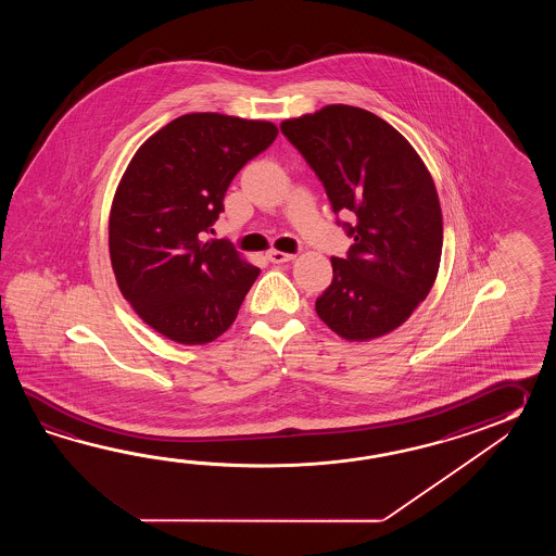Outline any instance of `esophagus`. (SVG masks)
Instances as JSON below:
<instances>
[{
    "mask_svg": "<svg viewBox=\"0 0 556 556\" xmlns=\"http://www.w3.org/2000/svg\"><path fill=\"white\" fill-rule=\"evenodd\" d=\"M266 256H268V261L274 262V264H283V262L294 261V254L280 252V250H270Z\"/></svg>",
    "mask_w": 556,
    "mask_h": 556,
    "instance_id": "34e87169",
    "label": "esophagus"
}]
</instances>
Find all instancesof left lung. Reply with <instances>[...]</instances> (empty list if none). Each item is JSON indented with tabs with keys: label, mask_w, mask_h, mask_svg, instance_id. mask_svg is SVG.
<instances>
[{
	"label": "left lung",
	"mask_w": 556,
	"mask_h": 556,
	"mask_svg": "<svg viewBox=\"0 0 556 556\" xmlns=\"http://www.w3.org/2000/svg\"><path fill=\"white\" fill-rule=\"evenodd\" d=\"M288 141L314 168L333 213H352L354 244L331 258L316 300L319 319L343 340L367 342L400 328L433 288L443 216L426 163L400 130L352 105L286 118Z\"/></svg>",
	"instance_id": "obj_1"
}]
</instances>
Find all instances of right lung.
<instances>
[{"label":"right lung","mask_w":556,"mask_h":556,"mask_svg":"<svg viewBox=\"0 0 556 556\" xmlns=\"http://www.w3.org/2000/svg\"><path fill=\"white\" fill-rule=\"evenodd\" d=\"M278 135L270 121L189 113L142 142L109 214L118 290L154 331L182 345L223 336L258 278L226 240H204L238 170Z\"/></svg>","instance_id":"obj_1"}]
</instances>
